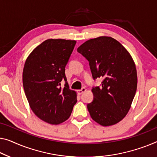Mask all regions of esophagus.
<instances>
[{
    "mask_svg": "<svg viewBox=\"0 0 157 157\" xmlns=\"http://www.w3.org/2000/svg\"><path fill=\"white\" fill-rule=\"evenodd\" d=\"M86 88L85 87H82L81 89V90H78V94H83L84 92H86Z\"/></svg>",
    "mask_w": 157,
    "mask_h": 157,
    "instance_id": "obj_1",
    "label": "esophagus"
}]
</instances>
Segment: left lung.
I'll list each match as a JSON object with an SVG mask.
<instances>
[{"instance_id":"8db88e82","label":"left lung","mask_w":157,"mask_h":157,"mask_svg":"<svg viewBox=\"0 0 157 157\" xmlns=\"http://www.w3.org/2000/svg\"><path fill=\"white\" fill-rule=\"evenodd\" d=\"M90 63L94 79H103L93 87L94 100L87 104L92 118L103 126L123 120L130 109L137 90V76L132 56L115 39L99 36L78 48Z\"/></svg>"}]
</instances>
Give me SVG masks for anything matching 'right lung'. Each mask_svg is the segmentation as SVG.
Wrapping results in <instances>:
<instances>
[{
	"instance_id": "1",
	"label": "right lung",
	"mask_w": 157,
	"mask_h": 157,
	"mask_svg": "<svg viewBox=\"0 0 157 157\" xmlns=\"http://www.w3.org/2000/svg\"><path fill=\"white\" fill-rule=\"evenodd\" d=\"M76 41L50 39L36 46L25 61L22 82L29 106L45 122L58 125L69 118L77 94L69 89L65 66ZM66 81L64 88L60 82Z\"/></svg>"
}]
</instances>
